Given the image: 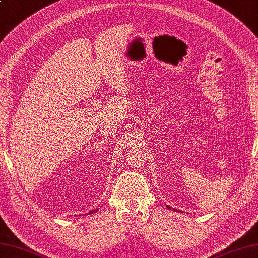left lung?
Segmentation results:
<instances>
[{"mask_svg": "<svg viewBox=\"0 0 258 258\" xmlns=\"http://www.w3.org/2000/svg\"><path fill=\"white\" fill-rule=\"evenodd\" d=\"M166 207H168V208L170 209V207H169V206H166ZM173 210H175V211H178V210H176V209H173Z\"/></svg>", "mask_w": 258, "mask_h": 258, "instance_id": "1", "label": "left lung"}]
</instances>
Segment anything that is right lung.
I'll return each mask as SVG.
<instances>
[{"label": "right lung", "instance_id": "add662e5", "mask_svg": "<svg viewBox=\"0 0 258 258\" xmlns=\"http://www.w3.org/2000/svg\"><path fill=\"white\" fill-rule=\"evenodd\" d=\"M99 209H93V210H90L89 211V213H87V215H92L93 213H97V211H98Z\"/></svg>", "mask_w": 258, "mask_h": 258}]
</instances>
